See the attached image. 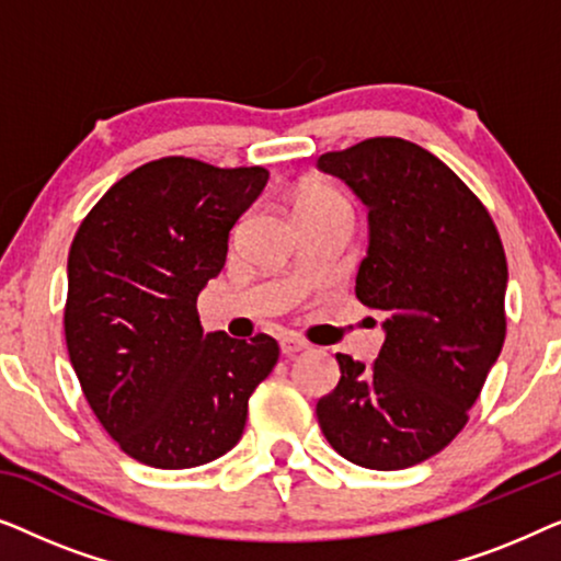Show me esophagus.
<instances>
[{
    "label": "esophagus",
    "mask_w": 561,
    "mask_h": 561,
    "mask_svg": "<svg viewBox=\"0 0 561 561\" xmlns=\"http://www.w3.org/2000/svg\"><path fill=\"white\" fill-rule=\"evenodd\" d=\"M306 347H309V344H306L304 340H298V336H294V334L283 336V340H280V352L286 357H296L298 352H304Z\"/></svg>",
    "instance_id": "34e87169"
}]
</instances>
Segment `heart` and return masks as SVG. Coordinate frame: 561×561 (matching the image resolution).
Here are the masks:
<instances>
[{
    "mask_svg": "<svg viewBox=\"0 0 561 561\" xmlns=\"http://www.w3.org/2000/svg\"><path fill=\"white\" fill-rule=\"evenodd\" d=\"M327 206H347L344 196L332 186H324V183H309L298 191L296 196V209L298 214L313 211V209H327Z\"/></svg>",
    "mask_w": 561,
    "mask_h": 561,
    "instance_id": "heart-1",
    "label": "heart"
}]
</instances>
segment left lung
Instances as JSON below:
<instances>
[{
    "label": "left lung",
    "instance_id": "left-lung-1",
    "mask_svg": "<svg viewBox=\"0 0 561 561\" xmlns=\"http://www.w3.org/2000/svg\"><path fill=\"white\" fill-rule=\"evenodd\" d=\"M317 165L367 206L355 294L388 313L373 365L336 355L342 378L317 403L319 426L350 462L403 470L462 432L501 355L503 242L480 198L416 142L370 137Z\"/></svg>",
    "mask_w": 561,
    "mask_h": 561
}]
</instances>
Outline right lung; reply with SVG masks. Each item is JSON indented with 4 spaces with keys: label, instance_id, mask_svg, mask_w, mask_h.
<instances>
[{
    "label": "right lung",
    "instance_id": "1",
    "mask_svg": "<svg viewBox=\"0 0 561 561\" xmlns=\"http://www.w3.org/2000/svg\"><path fill=\"white\" fill-rule=\"evenodd\" d=\"M267 171L171 156L119 179L68 252L66 347L106 434L137 462L186 470L240 442L278 342L204 334L196 298Z\"/></svg>",
    "mask_w": 561,
    "mask_h": 561
}]
</instances>
